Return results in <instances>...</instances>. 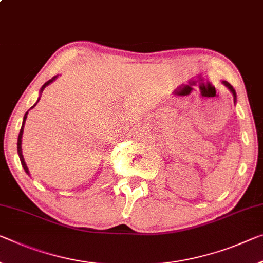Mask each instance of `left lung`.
I'll list each match as a JSON object with an SVG mask.
<instances>
[{"label":"left lung","mask_w":263,"mask_h":263,"mask_svg":"<svg viewBox=\"0 0 263 263\" xmlns=\"http://www.w3.org/2000/svg\"><path fill=\"white\" fill-rule=\"evenodd\" d=\"M222 84L227 87V89L231 91L232 92V95H233V98H234V103H236V92H235V90H234V87H233L231 84H229L228 82H226V81H222Z\"/></svg>","instance_id":"obj_1"}]
</instances>
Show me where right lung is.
<instances>
[{
    "label": "right lung",
    "instance_id": "obj_1",
    "mask_svg": "<svg viewBox=\"0 0 263 263\" xmlns=\"http://www.w3.org/2000/svg\"><path fill=\"white\" fill-rule=\"evenodd\" d=\"M56 78H57V76H55V77H52L51 79H50V81H48L47 83H44L43 84V86L41 87V90H40V97H39V99H37V102H36V104L39 103V101H40V98H41V95H42V92H43V90L45 89V87H47L49 84H51V83L53 82V81H56ZM36 104L34 106H31L30 109H32V107H35L36 106ZM30 111V110H28V112ZM28 112H26V115H24V117H23V123H22V127H21V131H20V135H18V139H17V153H18V157H20V160H21V164H22V166H23V168H24V171H26V173L28 174V176H30V172H29V170H28V166H27V164H26V161H24V158H23V154H22V136H23V128H24V123H26V119H27V116H28Z\"/></svg>",
    "mask_w": 263,
    "mask_h": 263
}]
</instances>
